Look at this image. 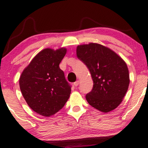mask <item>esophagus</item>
Here are the masks:
<instances>
[{
    "instance_id": "esophagus-1",
    "label": "esophagus",
    "mask_w": 148,
    "mask_h": 148,
    "mask_svg": "<svg viewBox=\"0 0 148 148\" xmlns=\"http://www.w3.org/2000/svg\"><path fill=\"white\" fill-rule=\"evenodd\" d=\"M79 80H77V81H76L75 82H74V85L75 86H77L78 84H79Z\"/></svg>"
}]
</instances>
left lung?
Returning a JSON list of instances; mask_svg holds the SVG:
<instances>
[{"label": "left lung", "mask_w": 148, "mask_h": 148, "mask_svg": "<svg viewBox=\"0 0 148 148\" xmlns=\"http://www.w3.org/2000/svg\"><path fill=\"white\" fill-rule=\"evenodd\" d=\"M78 58L90 71L93 86L86 95L92 107L102 112H109L123 101L129 85L127 64L114 51L97 43L78 45Z\"/></svg>", "instance_id": "left-lung-1"}]
</instances>
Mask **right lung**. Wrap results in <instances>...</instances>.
I'll return each instance as SVG.
<instances>
[{
	"label": "right lung",
	"mask_w": 148,
	"mask_h": 148,
	"mask_svg": "<svg viewBox=\"0 0 148 148\" xmlns=\"http://www.w3.org/2000/svg\"><path fill=\"white\" fill-rule=\"evenodd\" d=\"M66 48L45 49L33 58L19 78L23 98L33 111L50 116L64 107L70 97L71 86L60 68Z\"/></svg>",
	"instance_id": "obj_1"
}]
</instances>
